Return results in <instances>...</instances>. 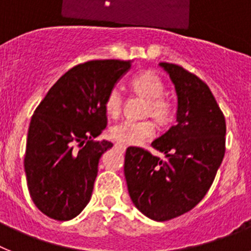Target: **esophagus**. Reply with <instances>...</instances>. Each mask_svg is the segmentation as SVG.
<instances>
[{
  "instance_id": "1",
  "label": "esophagus",
  "mask_w": 251,
  "mask_h": 251,
  "mask_svg": "<svg viewBox=\"0 0 251 251\" xmlns=\"http://www.w3.org/2000/svg\"><path fill=\"white\" fill-rule=\"evenodd\" d=\"M115 147H119V148H122V150H126V146L121 145V143H117V145H115Z\"/></svg>"
}]
</instances>
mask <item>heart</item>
<instances>
[{
	"label": "heart",
	"mask_w": 251,
	"mask_h": 251,
	"mask_svg": "<svg viewBox=\"0 0 251 251\" xmlns=\"http://www.w3.org/2000/svg\"><path fill=\"white\" fill-rule=\"evenodd\" d=\"M133 90L147 99L146 114H151L158 123L166 124L172 119V106L162 98L165 85L162 80L151 72H142L133 77ZM105 110L110 117H117L122 112L123 97L118 88H113L105 98ZM156 127L152 121H122L109 129L110 137L119 143L127 146H137L154 134Z\"/></svg>",
	"instance_id": "obj_1"
}]
</instances>
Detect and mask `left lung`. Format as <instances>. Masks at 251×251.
<instances>
[{
  "instance_id": "8db88e82",
  "label": "left lung",
  "mask_w": 251,
  "mask_h": 251,
  "mask_svg": "<svg viewBox=\"0 0 251 251\" xmlns=\"http://www.w3.org/2000/svg\"><path fill=\"white\" fill-rule=\"evenodd\" d=\"M175 85L176 124L152 142L162 161L138 147H128L124 176L130 200L154 221L190 211L211 187L225 154L226 124L211 90L182 66L159 63Z\"/></svg>"
}]
</instances>
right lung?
Masks as SVG:
<instances>
[{
  "label": "right lung",
  "mask_w": 251,
  "mask_h": 251,
  "mask_svg": "<svg viewBox=\"0 0 251 251\" xmlns=\"http://www.w3.org/2000/svg\"><path fill=\"white\" fill-rule=\"evenodd\" d=\"M132 61L93 60L66 72L35 110L27 133L25 174L40 211L68 221L92 197L101 154L109 141H93L105 129V98Z\"/></svg>",
  "instance_id": "1"
}]
</instances>
